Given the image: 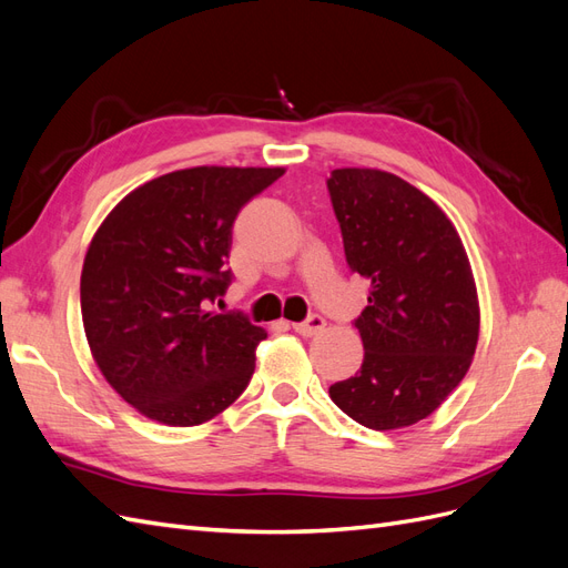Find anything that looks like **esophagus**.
<instances>
[{
	"instance_id": "esophagus-1",
	"label": "esophagus",
	"mask_w": 568,
	"mask_h": 568,
	"mask_svg": "<svg viewBox=\"0 0 568 568\" xmlns=\"http://www.w3.org/2000/svg\"><path fill=\"white\" fill-rule=\"evenodd\" d=\"M324 317L322 315H311L307 320H303V322H296L294 324V329L301 334V336H315V334H320L322 329H324Z\"/></svg>"
}]
</instances>
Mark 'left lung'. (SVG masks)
Instances as JSON below:
<instances>
[{"mask_svg":"<svg viewBox=\"0 0 568 568\" xmlns=\"http://www.w3.org/2000/svg\"><path fill=\"white\" fill-rule=\"evenodd\" d=\"M351 272L369 284L355 320L365 359L329 386L351 419L390 432L428 417L467 374L478 298L453 222L417 186L372 168L326 180Z\"/></svg>","mask_w":568,"mask_h":568,"instance_id":"obj_1","label":"left lung"}]
</instances>
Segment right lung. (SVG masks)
<instances>
[{
  "instance_id": "right-lung-1",
  "label": "right lung",
  "mask_w": 568,
  "mask_h": 568,
  "mask_svg": "<svg viewBox=\"0 0 568 568\" xmlns=\"http://www.w3.org/2000/svg\"><path fill=\"white\" fill-rule=\"evenodd\" d=\"M284 168L175 170L136 186L101 222L80 277L82 324L106 382L144 417L196 426L251 382L267 334L217 315L239 211Z\"/></svg>"
}]
</instances>
